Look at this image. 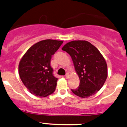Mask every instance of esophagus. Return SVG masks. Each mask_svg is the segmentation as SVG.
I'll return each mask as SVG.
<instances>
[{
	"mask_svg": "<svg viewBox=\"0 0 127 127\" xmlns=\"http://www.w3.org/2000/svg\"><path fill=\"white\" fill-rule=\"evenodd\" d=\"M69 77H70V75H69V73H66V75H65V77H66V78H67V79H68V78H69Z\"/></svg>",
	"mask_w": 127,
	"mask_h": 127,
	"instance_id": "34e87169",
	"label": "esophagus"
}]
</instances>
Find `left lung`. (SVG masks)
Here are the masks:
<instances>
[{
    "label": "left lung",
    "mask_w": 127,
    "mask_h": 127,
    "mask_svg": "<svg viewBox=\"0 0 127 127\" xmlns=\"http://www.w3.org/2000/svg\"><path fill=\"white\" fill-rule=\"evenodd\" d=\"M62 50L71 57L80 85L71 89L76 95L87 98L102 88L108 77L107 64L99 50L87 41L78 40L67 42Z\"/></svg>",
    "instance_id": "1"
}]
</instances>
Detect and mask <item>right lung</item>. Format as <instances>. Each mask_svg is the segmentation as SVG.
Here are the masks:
<instances>
[{"instance_id": "right-lung-1", "label": "right lung", "mask_w": 127, "mask_h": 127, "mask_svg": "<svg viewBox=\"0 0 127 127\" xmlns=\"http://www.w3.org/2000/svg\"><path fill=\"white\" fill-rule=\"evenodd\" d=\"M63 41L46 39L30 47L19 64V75L24 85L33 95L46 97L55 90L58 78L50 66L52 56Z\"/></svg>"}]
</instances>
